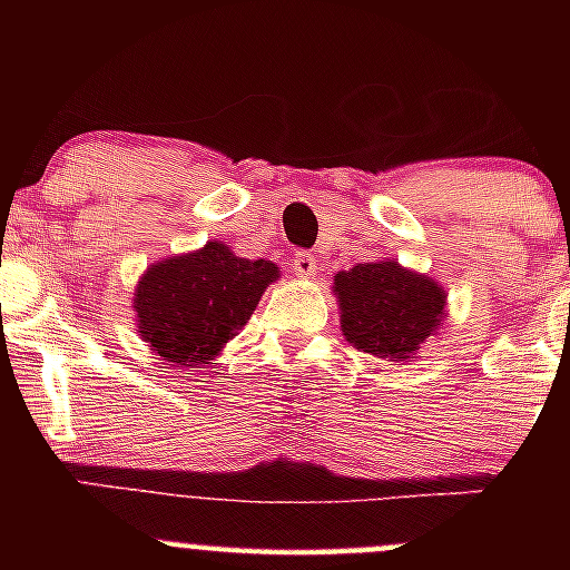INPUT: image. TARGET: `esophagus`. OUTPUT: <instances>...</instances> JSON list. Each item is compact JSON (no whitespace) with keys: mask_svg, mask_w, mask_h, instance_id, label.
Here are the masks:
<instances>
[{"mask_svg":"<svg viewBox=\"0 0 570 570\" xmlns=\"http://www.w3.org/2000/svg\"><path fill=\"white\" fill-rule=\"evenodd\" d=\"M292 271H294V276H299V278L316 276V271H318L316 254H311V252H297V254H294Z\"/></svg>","mask_w":570,"mask_h":570,"instance_id":"esophagus-1","label":"esophagus"}]
</instances>
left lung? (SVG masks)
<instances>
[{
	"label": "left lung",
	"mask_w": 570,
	"mask_h": 570,
	"mask_svg": "<svg viewBox=\"0 0 570 570\" xmlns=\"http://www.w3.org/2000/svg\"><path fill=\"white\" fill-rule=\"evenodd\" d=\"M335 294L348 343L391 362H402L442 322V286L396 263H364L337 273Z\"/></svg>",
	"instance_id": "left-lung-1"
}]
</instances>
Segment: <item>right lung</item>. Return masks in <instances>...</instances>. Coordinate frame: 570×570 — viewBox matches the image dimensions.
<instances>
[{
  "mask_svg": "<svg viewBox=\"0 0 570 570\" xmlns=\"http://www.w3.org/2000/svg\"><path fill=\"white\" fill-rule=\"evenodd\" d=\"M278 267L244 259L225 244L158 263L136 289L141 337L176 364L208 362L248 322Z\"/></svg>",
  "mask_w": 570,
  "mask_h": 570,
  "instance_id": "1",
  "label": "right lung"
}]
</instances>
